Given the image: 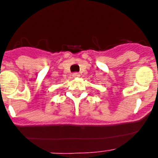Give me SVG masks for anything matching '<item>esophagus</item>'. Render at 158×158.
I'll return each mask as SVG.
<instances>
[{"instance_id": "obj_1", "label": "esophagus", "mask_w": 158, "mask_h": 158, "mask_svg": "<svg viewBox=\"0 0 158 158\" xmlns=\"http://www.w3.org/2000/svg\"><path fill=\"white\" fill-rule=\"evenodd\" d=\"M72 76L74 77V78H79V77L80 76V74H79V73H77V72H75V73H74V74H72Z\"/></svg>"}]
</instances>
